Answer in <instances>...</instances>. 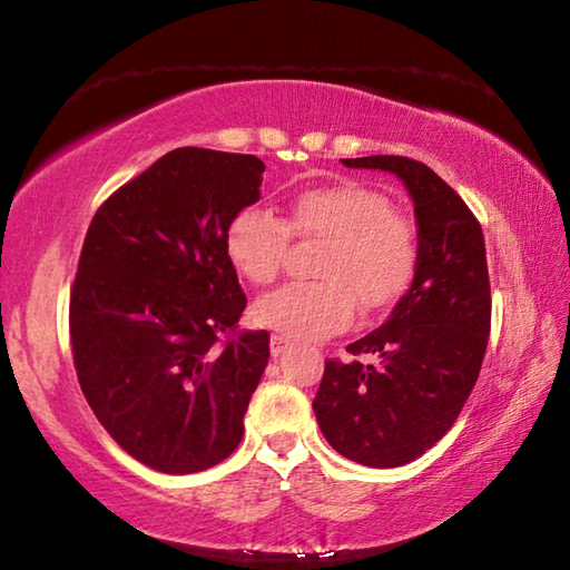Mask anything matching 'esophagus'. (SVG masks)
Here are the masks:
<instances>
[{
	"label": "esophagus",
	"mask_w": 570,
	"mask_h": 570,
	"mask_svg": "<svg viewBox=\"0 0 570 570\" xmlns=\"http://www.w3.org/2000/svg\"><path fill=\"white\" fill-rule=\"evenodd\" d=\"M288 350V340L284 334H272V356H282Z\"/></svg>",
	"instance_id": "esophagus-1"
}]
</instances>
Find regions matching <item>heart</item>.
<instances>
[{
  "instance_id": "heart-1",
  "label": "heart",
  "mask_w": 570,
  "mask_h": 570,
  "mask_svg": "<svg viewBox=\"0 0 570 570\" xmlns=\"http://www.w3.org/2000/svg\"><path fill=\"white\" fill-rule=\"evenodd\" d=\"M292 236L322 244L312 266L320 282L262 296L258 324L288 340H322L350 326L354 308L380 314L397 304L417 274L422 240L412 220L382 190L356 180L306 188L288 200L284 220L264 208H240L226 228V254L256 286L282 274Z\"/></svg>"
}]
</instances>
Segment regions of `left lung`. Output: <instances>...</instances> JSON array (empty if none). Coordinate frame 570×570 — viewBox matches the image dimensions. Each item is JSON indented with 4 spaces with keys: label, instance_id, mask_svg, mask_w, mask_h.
Instances as JSON below:
<instances>
[{
    "label": "left lung",
    "instance_id": "8db88e82",
    "mask_svg": "<svg viewBox=\"0 0 570 570\" xmlns=\"http://www.w3.org/2000/svg\"><path fill=\"white\" fill-rule=\"evenodd\" d=\"M342 163L390 170L407 186L422 256L390 320L346 346L380 362L326 360L314 414L340 455L366 468H400L445 438L478 382L490 334L485 238L465 200L424 163L404 156Z\"/></svg>",
    "mask_w": 570,
    "mask_h": 570
}]
</instances>
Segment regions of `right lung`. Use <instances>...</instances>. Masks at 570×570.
<instances>
[{"instance_id":"add662e5","label":"right lung","mask_w":570,"mask_h":570,"mask_svg":"<svg viewBox=\"0 0 570 570\" xmlns=\"http://www.w3.org/2000/svg\"><path fill=\"white\" fill-rule=\"evenodd\" d=\"M256 156L176 148L92 216L70 292L85 400L142 465L188 475L238 448L268 332H238L246 294L226 228L258 200Z\"/></svg>"}]
</instances>
